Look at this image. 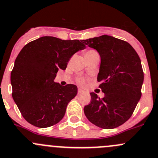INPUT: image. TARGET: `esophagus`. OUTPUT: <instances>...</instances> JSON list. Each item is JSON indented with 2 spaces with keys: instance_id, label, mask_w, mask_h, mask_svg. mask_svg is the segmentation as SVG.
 Returning <instances> with one entry per match:
<instances>
[{
  "instance_id": "1",
  "label": "esophagus",
  "mask_w": 158,
  "mask_h": 158,
  "mask_svg": "<svg viewBox=\"0 0 158 158\" xmlns=\"http://www.w3.org/2000/svg\"><path fill=\"white\" fill-rule=\"evenodd\" d=\"M83 93H84L83 90H82L81 89H78V94L80 95V94H82Z\"/></svg>"
}]
</instances>
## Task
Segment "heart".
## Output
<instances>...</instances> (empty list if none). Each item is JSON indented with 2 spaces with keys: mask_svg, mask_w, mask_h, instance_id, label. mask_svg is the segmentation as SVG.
Instances as JSON below:
<instances>
[{
  "mask_svg": "<svg viewBox=\"0 0 158 158\" xmlns=\"http://www.w3.org/2000/svg\"><path fill=\"white\" fill-rule=\"evenodd\" d=\"M99 56V54H98V52L96 51V50L91 49V48H90V49L86 50V51L85 52V58L91 57V56ZM77 82L79 85H83L84 79H82V78H79V79H77Z\"/></svg>",
  "mask_w": 158,
  "mask_h": 158,
  "instance_id": "b5f03b06",
  "label": "heart"
}]
</instances>
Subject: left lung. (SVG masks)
I'll return each instance as SVG.
<instances>
[{
    "mask_svg": "<svg viewBox=\"0 0 158 158\" xmlns=\"http://www.w3.org/2000/svg\"><path fill=\"white\" fill-rule=\"evenodd\" d=\"M101 58L97 81L105 96L91 93L84 107L89 120L102 129H113L129 120L141 97L143 72L139 56L125 41L109 35L82 40Z\"/></svg>",
    "mask_w": 158,
    "mask_h": 158,
    "instance_id": "8db88e82",
    "label": "left lung"
}]
</instances>
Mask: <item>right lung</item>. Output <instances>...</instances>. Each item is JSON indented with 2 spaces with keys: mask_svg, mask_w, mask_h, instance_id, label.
Masks as SVG:
<instances>
[{
  "mask_svg": "<svg viewBox=\"0 0 158 158\" xmlns=\"http://www.w3.org/2000/svg\"><path fill=\"white\" fill-rule=\"evenodd\" d=\"M85 45L79 40L44 36L21 49L10 74L12 97L23 117L40 128L53 126L65 116L67 105L77 94L73 84L54 82L59 69Z\"/></svg>",
  "mask_w": 158,
  "mask_h": 158,
  "instance_id": "right-lung-1",
  "label": "right lung"
}]
</instances>
